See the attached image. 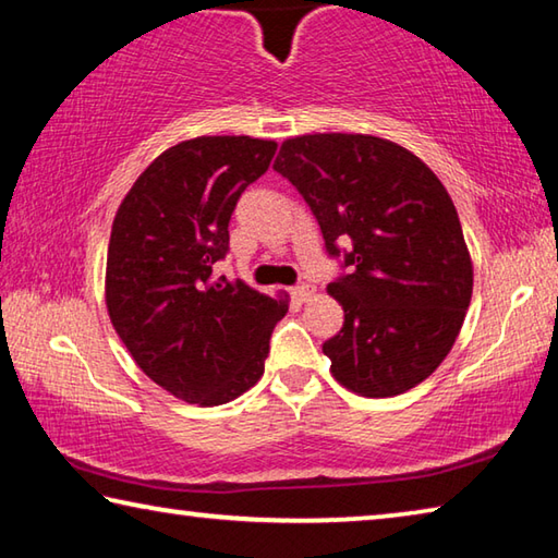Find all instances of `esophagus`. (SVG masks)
<instances>
[{"instance_id": "obj_1", "label": "esophagus", "mask_w": 558, "mask_h": 558, "mask_svg": "<svg viewBox=\"0 0 558 558\" xmlns=\"http://www.w3.org/2000/svg\"><path fill=\"white\" fill-rule=\"evenodd\" d=\"M313 295H315V288L307 286V282H300V286L292 288V298L300 300V302H305V300H310Z\"/></svg>"}]
</instances>
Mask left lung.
<instances>
[{
  "instance_id": "1",
  "label": "left lung",
  "mask_w": 558,
  "mask_h": 558,
  "mask_svg": "<svg viewBox=\"0 0 558 558\" xmlns=\"http://www.w3.org/2000/svg\"><path fill=\"white\" fill-rule=\"evenodd\" d=\"M272 169L310 206L327 256L342 260L327 292L344 325L323 344L335 379L369 399L428 379L472 298L470 253L440 179L401 145L344 132L286 140Z\"/></svg>"
}]
</instances>
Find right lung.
<instances>
[{"label":"right lung","mask_w":558,"mask_h":558,"mask_svg":"<svg viewBox=\"0 0 558 558\" xmlns=\"http://www.w3.org/2000/svg\"><path fill=\"white\" fill-rule=\"evenodd\" d=\"M278 145L196 137L169 147L132 184L108 245L110 323L140 369L186 403L219 405L260 379L286 300L214 278L229 221Z\"/></svg>","instance_id":"right-lung-1"}]
</instances>
